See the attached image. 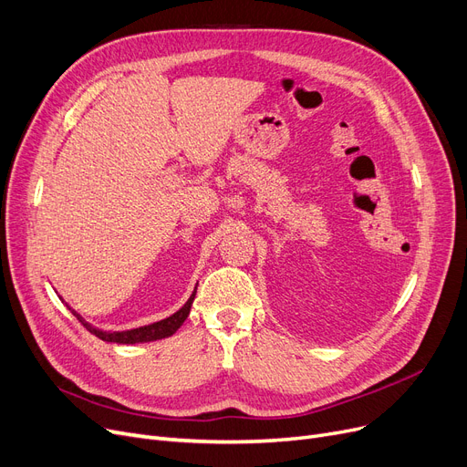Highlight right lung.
I'll return each instance as SVG.
<instances>
[{"label": "right lung", "mask_w": 467, "mask_h": 467, "mask_svg": "<svg viewBox=\"0 0 467 467\" xmlns=\"http://www.w3.org/2000/svg\"><path fill=\"white\" fill-rule=\"evenodd\" d=\"M197 287L192 293V296L188 298V303H185L178 312H174L172 316H169L166 320L155 322L151 326H143V327H136V329H130V331H115V333H107V331H99L96 327H91L89 324H86L77 312H72L77 318L82 322V326H86V329L89 333L96 335L101 341H109V343H120V345H134V343H147V341H157V339H164V337H171V335L185 322L192 308V303L195 298Z\"/></svg>", "instance_id": "obj_1"}]
</instances>
